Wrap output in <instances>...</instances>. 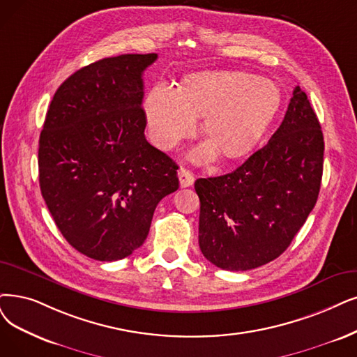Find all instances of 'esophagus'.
Returning a JSON list of instances; mask_svg holds the SVG:
<instances>
[{
  "label": "esophagus",
  "mask_w": 357,
  "mask_h": 357,
  "mask_svg": "<svg viewBox=\"0 0 357 357\" xmlns=\"http://www.w3.org/2000/svg\"><path fill=\"white\" fill-rule=\"evenodd\" d=\"M178 180L181 188H189L195 181V174L188 168H180L178 169Z\"/></svg>",
  "instance_id": "1"
}]
</instances>
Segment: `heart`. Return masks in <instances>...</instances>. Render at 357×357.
<instances>
[{"label": "heart", "mask_w": 357, "mask_h": 357, "mask_svg": "<svg viewBox=\"0 0 357 357\" xmlns=\"http://www.w3.org/2000/svg\"><path fill=\"white\" fill-rule=\"evenodd\" d=\"M280 105L273 80L245 71H202L183 80L181 89L156 84L146 99V121L152 140L162 149L192 136L197 117L211 144L192 152L197 162L212 160L217 151L227 160L249 153Z\"/></svg>", "instance_id": "obj_1"}]
</instances>
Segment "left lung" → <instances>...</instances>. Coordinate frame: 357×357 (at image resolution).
Listing matches in <instances>:
<instances>
[{"label": "left lung", "mask_w": 357, "mask_h": 357, "mask_svg": "<svg viewBox=\"0 0 357 357\" xmlns=\"http://www.w3.org/2000/svg\"><path fill=\"white\" fill-rule=\"evenodd\" d=\"M324 136L307 95L296 86L268 144L220 177L197 178L199 246L227 271L265 265L286 250L317 204Z\"/></svg>", "instance_id": "obj_1"}]
</instances>
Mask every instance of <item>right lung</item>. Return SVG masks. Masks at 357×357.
<instances>
[{
  "label": "right lung",
  "mask_w": 357,
  "mask_h": 357,
  "mask_svg": "<svg viewBox=\"0 0 357 357\" xmlns=\"http://www.w3.org/2000/svg\"><path fill=\"white\" fill-rule=\"evenodd\" d=\"M156 54L77 70L56 89L39 137V186L68 243L119 261L148 237L156 205L178 189L177 164L145 137L144 71Z\"/></svg>",
  "instance_id": "add662e5"
}]
</instances>
